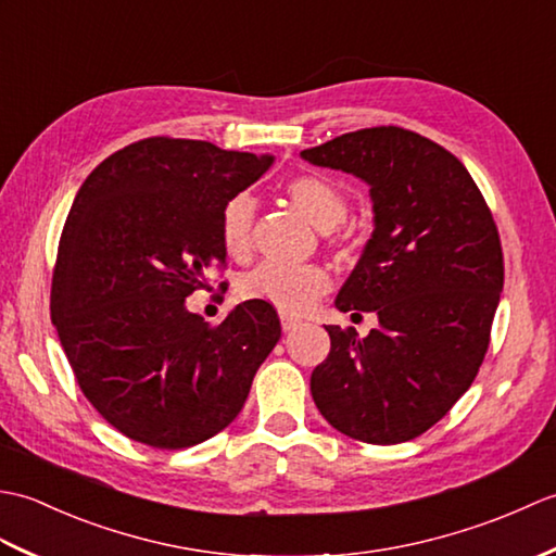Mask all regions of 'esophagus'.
I'll list each match as a JSON object with an SVG mask.
<instances>
[{"label": "esophagus", "instance_id": "34e87169", "mask_svg": "<svg viewBox=\"0 0 556 556\" xmlns=\"http://www.w3.org/2000/svg\"><path fill=\"white\" fill-rule=\"evenodd\" d=\"M296 327H299V320H293V317L281 313V329H285V332H291V329H296Z\"/></svg>", "mask_w": 556, "mask_h": 556}]
</instances>
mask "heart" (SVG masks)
Here are the masks:
<instances>
[{
    "label": "heart",
    "mask_w": 556,
    "mask_h": 556,
    "mask_svg": "<svg viewBox=\"0 0 556 556\" xmlns=\"http://www.w3.org/2000/svg\"><path fill=\"white\" fill-rule=\"evenodd\" d=\"M287 195L317 229H337L349 215V200L341 188L317 174H303L287 184ZM255 200L236 193L219 212L222 245L231 257H245L253 241ZM329 291V275L317 265L263 263L243 275L239 296L275 305L285 315H301Z\"/></svg>",
    "instance_id": "b5f03b06"
}]
</instances>
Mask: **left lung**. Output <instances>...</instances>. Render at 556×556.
Masks as SVG:
<instances>
[{"label": "left lung", "instance_id": "8db88e82", "mask_svg": "<svg viewBox=\"0 0 556 556\" xmlns=\"http://www.w3.org/2000/svg\"><path fill=\"white\" fill-rule=\"evenodd\" d=\"M301 157L358 176L375 212L337 308L375 313L380 327L365 339L327 327L313 401L353 440L408 442L452 410L485 358L504 287L497 224L464 164L406 128H361Z\"/></svg>", "mask_w": 556, "mask_h": 556}]
</instances>
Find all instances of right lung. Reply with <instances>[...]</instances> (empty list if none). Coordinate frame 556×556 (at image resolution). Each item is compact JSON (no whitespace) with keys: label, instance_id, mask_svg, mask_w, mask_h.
<instances>
[{"label":"right lung","instance_id":"obj_1","mask_svg":"<svg viewBox=\"0 0 556 556\" xmlns=\"http://www.w3.org/2000/svg\"><path fill=\"white\" fill-rule=\"evenodd\" d=\"M269 164L155 136L116 150L83 181L59 239L50 311L80 392L128 440H210L239 416L279 341L269 303L245 301L215 327L186 308L227 263L224 203Z\"/></svg>","mask_w":556,"mask_h":556}]
</instances>
